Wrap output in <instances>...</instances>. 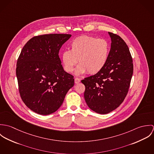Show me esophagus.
<instances>
[{
	"label": "esophagus",
	"instance_id": "esophagus-1",
	"mask_svg": "<svg viewBox=\"0 0 154 154\" xmlns=\"http://www.w3.org/2000/svg\"><path fill=\"white\" fill-rule=\"evenodd\" d=\"M80 82V79L78 78H75V84H78Z\"/></svg>",
	"mask_w": 154,
	"mask_h": 154
}]
</instances>
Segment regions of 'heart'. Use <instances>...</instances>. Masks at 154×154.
I'll return each instance as SVG.
<instances>
[{
	"mask_svg": "<svg viewBox=\"0 0 154 154\" xmlns=\"http://www.w3.org/2000/svg\"><path fill=\"white\" fill-rule=\"evenodd\" d=\"M70 50L62 53V60L65 70L72 72L75 66L77 74H95L100 72L108 60L110 53V44L102 38L89 35L79 36L70 43Z\"/></svg>",
	"mask_w": 154,
	"mask_h": 154,
	"instance_id": "1",
	"label": "heart"
}]
</instances>
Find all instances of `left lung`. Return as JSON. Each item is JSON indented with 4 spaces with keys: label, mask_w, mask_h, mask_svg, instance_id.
I'll return each mask as SVG.
<instances>
[{
    "label": "left lung",
    "mask_w": 154,
    "mask_h": 154,
    "mask_svg": "<svg viewBox=\"0 0 154 154\" xmlns=\"http://www.w3.org/2000/svg\"><path fill=\"white\" fill-rule=\"evenodd\" d=\"M111 43L106 65L94 75L85 78L84 98L91 110L102 114L116 109L130 87L133 65L128 46L118 35L109 32Z\"/></svg>",
    "instance_id": "8db88e82"
}]
</instances>
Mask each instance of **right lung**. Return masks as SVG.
<instances>
[{
    "label": "right lung",
    "mask_w": 154,
    "mask_h": 154,
    "mask_svg": "<svg viewBox=\"0 0 154 154\" xmlns=\"http://www.w3.org/2000/svg\"><path fill=\"white\" fill-rule=\"evenodd\" d=\"M72 35L51 34L35 36L23 46L16 75L23 102L41 115L54 112L62 106L73 76L63 69L59 56L62 45Z\"/></svg>",
    "instance_id": "obj_1"
}]
</instances>
